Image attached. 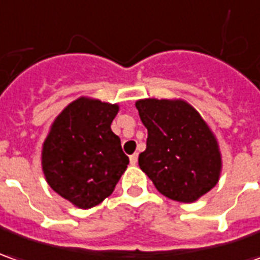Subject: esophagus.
I'll list each match as a JSON object with an SVG mask.
<instances>
[{"label": "esophagus", "instance_id": "34e87169", "mask_svg": "<svg viewBox=\"0 0 260 260\" xmlns=\"http://www.w3.org/2000/svg\"><path fill=\"white\" fill-rule=\"evenodd\" d=\"M129 160H131V165H137V162H138V153H134V155H131V156H129Z\"/></svg>", "mask_w": 260, "mask_h": 260}]
</instances>
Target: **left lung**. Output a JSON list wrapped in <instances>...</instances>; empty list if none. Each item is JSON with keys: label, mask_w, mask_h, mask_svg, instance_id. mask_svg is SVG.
I'll use <instances>...</instances> for the list:
<instances>
[{"label": "left lung", "mask_w": 260, "mask_h": 260, "mask_svg": "<svg viewBox=\"0 0 260 260\" xmlns=\"http://www.w3.org/2000/svg\"><path fill=\"white\" fill-rule=\"evenodd\" d=\"M139 118L148 129L139 167L162 195L195 202L218 183L222 158L208 123L182 100H139Z\"/></svg>", "instance_id": "8db88e82"}]
</instances>
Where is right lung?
I'll return each instance as SVG.
<instances>
[{"label": "right lung", "mask_w": 260, "mask_h": 260, "mask_svg": "<svg viewBox=\"0 0 260 260\" xmlns=\"http://www.w3.org/2000/svg\"><path fill=\"white\" fill-rule=\"evenodd\" d=\"M116 104L81 96L63 109L42 146V171L63 199L89 209L108 198L129 164L111 129Z\"/></svg>", "instance_id": "obj_1"}]
</instances>
